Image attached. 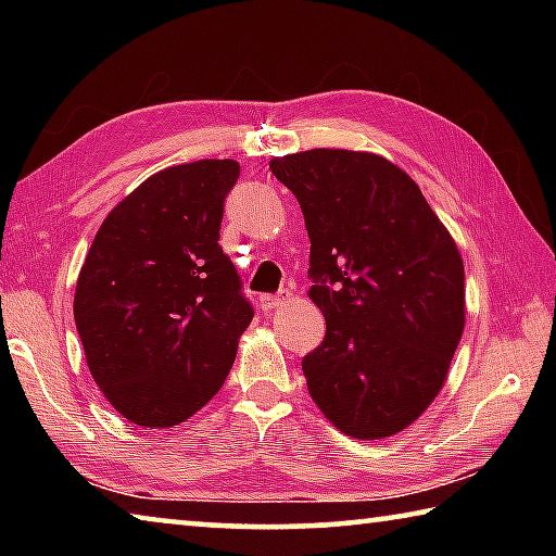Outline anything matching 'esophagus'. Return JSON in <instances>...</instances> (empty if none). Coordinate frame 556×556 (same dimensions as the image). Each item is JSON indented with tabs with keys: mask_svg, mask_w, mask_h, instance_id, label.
<instances>
[{
	"mask_svg": "<svg viewBox=\"0 0 556 556\" xmlns=\"http://www.w3.org/2000/svg\"><path fill=\"white\" fill-rule=\"evenodd\" d=\"M281 304H285V296H275V294H262L260 296L262 312H275V308H279Z\"/></svg>",
	"mask_w": 556,
	"mask_h": 556,
	"instance_id": "34e87169",
	"label": "esophagus"
}]
</instances>
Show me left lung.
<instances>
[{
    "mask_svg": "<svg viewBox=\"0 0 556 556\" xmlns=\"http://www.w3.org/2000/svg\"><path fill=\"white\" fill-rule=\"evenodd\" d=\"M312 240L324 343L301 361L343 434L404 431L446 382L466 324L464 260L407 172L380 154L308 149L269 162Z\"/></svg>",
    "mask_w": 556,
    "mask_h": 556,
    "instance_id": "obj_1",
    "label": "left lung"
}]
</instances>
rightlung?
Wrapping results in <instances>:
<instances>
[{
    "instance_id": "obj_1",
    "label": "right lung",
    "mask_w": 556,
    "mask_h": 556,
    "mask_svg": "<svg viewBox=\"0 0 556 556\" xmlns=\"http://www.w3.org/2000/svg\"><path fill=\"white\" fill-rule=\"evenodd\" d=\"M235 159L168 166L102 220L75 285L88 370L131 425L168 429L223 388L252 321L223 255V203Z\"/></svg>"
}]
</instances>
